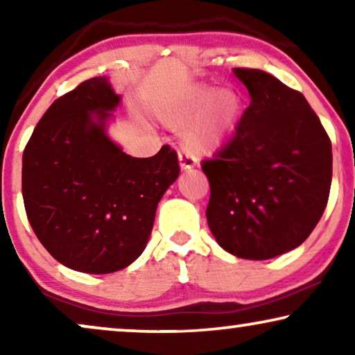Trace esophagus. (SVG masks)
I'll return each mask as SVG.
<instances>
[{
    "label": "esophagus",
    "instance_id": "34e87169",
    "mask_svg": "<svg viewBox=\"0 0 355 355\" xmlns=\"http://www.w3.org/2000/svg\"><path fill=\"white\" fill-rule=\"evenodd\" d=\"M179 164H181V169H184V171H187V169H192L193 166H196V158L191 157V155L184 153V152H179Z\"/></svg>",
    "mask_w": 355,
    "mask_h": 355
}]
</instances>
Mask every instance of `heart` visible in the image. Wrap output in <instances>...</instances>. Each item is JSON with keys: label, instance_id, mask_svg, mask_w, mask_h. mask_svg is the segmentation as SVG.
Returning a JSON list of instances; mask_svg holds the SVG:
<instances>
[{"label": "heart", "instance_id": "b5f03b06", "mask_svg": "<svg viewBox=\"0 0 355 355\" xmlns=\"http://www.w3.org/2000/svg\"><path fill=\"white\" fill-rule=\"evenodd\" d=\"M203 110L186 132L184 145L193 157L213 153L225 142L237 123L241 101L231 90L216 92L208 85H193L163 106L159 116L169 124H182Z\"/></svg>", "mask_w": 355, "mask_h": 355}]
</instances>
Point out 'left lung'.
<instances>
[{"label":"left lung","instance_id":"obj_1","mask_svg":"<svg viewBox=\"0 0 355 355\" xmlns=\"http://www.w3.org/2000/svg\"><path fill=\"white\" fill-rule=\"evenodd\" d=\"M250 94L230 142L203 159L207 220L218 244L247 260L295 249L327 208L331 140L300 92L260 69L236 67Z\"/></svg>","mask_w":355,"mask_h":355}]
</instances>
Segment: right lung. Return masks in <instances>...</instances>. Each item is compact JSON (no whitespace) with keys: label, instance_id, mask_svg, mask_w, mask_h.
<instances>
[{"label":"right lung","instance_id":"add662e5","mask_svg":"<svg viewBox=\"0 0 355 355\" xmlns=\"http://www.w3.org/2000/svg\"><path fill=\"white\" fill-rule=\"evenodd\" d=\"M119 96L94 77L53 101L22 157V197L33 232L67 268L123 270L142 254L163 193L179 176L163 145L150 158L125 155L105 124Z\"/></svg>","mask_w":355,"mask_h":355}]
</instances>
